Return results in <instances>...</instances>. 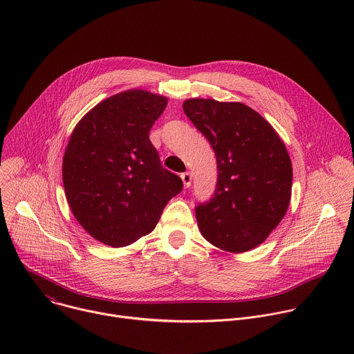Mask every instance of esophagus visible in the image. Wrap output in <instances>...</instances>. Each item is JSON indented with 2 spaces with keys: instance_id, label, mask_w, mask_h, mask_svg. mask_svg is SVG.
<instances>
[{
  "instance_id": "34e87169",
  "label": "esophagus",
  "mask_w": 354,
  "mask_h": 354,
  "mask_svg": "<svg viewBox=\"0 0 354 354\" xmlns=\"http://www.w3.org/2000/svg\"><path fill=\"white\" fill-rule=\"evenodd\" d=\"M180 178H182V182H183V186L187 189V187H190V183H192V175H190V172H185V174H182L180 175Z\"/></svg>"
}]
</instances>
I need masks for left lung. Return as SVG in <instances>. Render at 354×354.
<instances>
[{
    "mask_svg": "<svg viewBox=\"0 0 354 354\" xmlns=\"http://www.w3.org/2000/svg\"><path fill=\"white\" fill-rule=\"evenodd\" d=\"M183 112L217 158L216 192L196 207L201 235L230 254L257 248L290 205L292 167L283 140L266 119L241 102L192 97L183 102Z\"/></svg>",
    "mask_w": 354,
    "mask_h": 354,
    "instance_id": "left-lung-1",
    "label": "left lung"
}]
</instances>
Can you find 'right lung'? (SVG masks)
I'll return each instance as SVG.
<instances>
[{
	"instance_id": "1",
	"label": "right lung",
	"mask_w": 354,
	"mask_h": 354,
	"mask_svg": "<svg viewBox=\"0 0 354 354\" xmlns=\"http://www.w3.org/2000/svg\"><path fill=\"white\" fill-rule=\"evenodd\" d=\"M168 97L129 89L104 99L74 127L63 157V185L81 227L112 248L149 234L182 179L167 171L149 130Z\"/></svg>"
}]
</instances>
